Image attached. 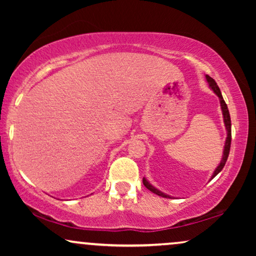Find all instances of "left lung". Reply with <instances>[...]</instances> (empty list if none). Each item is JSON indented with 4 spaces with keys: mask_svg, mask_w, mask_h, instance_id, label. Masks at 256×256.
<instances>
[{
    "mask_svg": "<svg viewBox=\"0 0 256 256\" xmlns=\"http://www.w3.org/2000/svg\"><path fill=\"white\" fill-rule=\"evenodd\" d=\"M206 78V82L208 84V87L211 88L213 92L216 93V96L219 98V101H220V107H222V118H224V124H225V128H226V132H227V136H226V141H225V146H224V152H222V158L220 160L219 166L216 168V170L213 171V174L211 176V180H213L216 174H218L220 171L222 170V168L225 166L226 164V160H227V157L230 155V140H232V132H230V112H228V108H227V104L225 102V100H224V98L222 96V92H220L218 85H216V82H214V79H212L211 76L206 74L205 76ZM143 184H144V186L150 190L154 194H157V196H160V197L163 198H170L172 199L174 197H171V196L164 194V192L160 191L158 188H156L154 185H152L146 180V177H143Z\"/></svg>",
    "mask_w": 256,
    "mask_h": 256,
    "instance_id": "8db88e82",
    "label": "left lung"
}]
</instances>
